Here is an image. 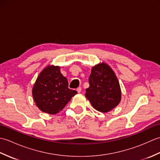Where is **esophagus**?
Here are the masks:
<instances>
[{
	"label": "esophagus",
	"instance_id": "obj_1",
	"mask_svg": "<svg viewBox=\"0 0 160 160\" xmlns=\"http://www.w3.org/2000/svg\"><path fill=\"white\" fill-rule=\"evenodd\" d=\"M81 90H82V89H81V87H78V88H77V89H76L78 93H80L81 92Z\"/></svg>",
	"mask_w": 160,
	"mask_h": 160
}]
</instances>
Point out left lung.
<instances>
[{"label": "left lung", "instance_id": "8db88e82", "mask_svg": "<svg viewBox=\"0 0 160 160\" xmlns=\"http://www.w3.org/2000/svg\"><path fill=\"white\" fill-rule=\"evenodd\" d=\"M89 82L85 97L96 110L107 113L120 102V83L113 70L107 63L102 62L92 67Z\"/></svg>", "mask_w": 160, "mask_h": 160}]
</instances>
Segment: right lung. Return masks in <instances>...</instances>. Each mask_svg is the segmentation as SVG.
Masks as SVG:
<instances>
[{"mask_svg": "<svg viewBox=\"0 0 160 160\" xmlns=\"http://www.w3.org/2000/svg\"><path fill=\"white\" fill-rule=\"evenodd\" d=\"M77 91L69 89L59 66L49 64L40 73L32 89L34 102L40 111L54 115L62 111Z\"/></svg>", "mask_w": 160, "mask_h": 160, "instance_id": "right-lung-1", "label": "right lung"}]
</instances>
